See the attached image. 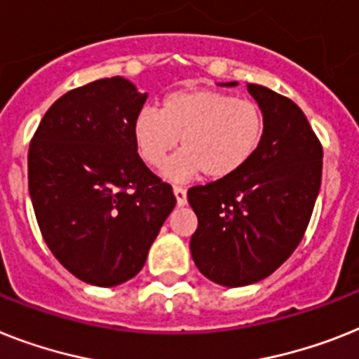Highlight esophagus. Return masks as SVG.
Segmentation results:
<instances>
[{
  "mask_svg": "<svg viewBox=\"0 0 359 359\" xmlns=\"http://www.w3.org/2000/svg\"><path fill=\"white\" fill-rule=\"evenodd\" d=\"M174 196H176V203L180 207H183L187 203V191L183 187L174 185Z\"/></svg>",
  "mask_w": 359,
  "mask_h": 359,
  "instance_id": "obj_1",
  "label": "esophagus"
}]
</instances>
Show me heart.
<instances>
[{"instance_id":"obj_1","label":"heart","mask_w":359,"mask_h":359,"mask_svg":"<svg viewBox=\"0 0 359 359\" xmlns=\"http://www.w3.org/2000/svg\"><path fill=\"white\" fill-rule=\"evenodd\" d=\"M133 141L150 167L182 150L163 167L170 180L203 172L209 180L236 174L259 152L266 133L264 109L250 99L212 88H185L163 97L159 111L141 108L133 119Z\"/></svg>"}]
</instances>
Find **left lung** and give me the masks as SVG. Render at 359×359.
<instances>
[{"mask_svg": "<svg viewBox=\"0 0 359 359\" xmlns=\"http://www.w3.org/2000/svg\"><path fill=\"white\" fill-rule=\"evenodd\" d=\"M248 91L266 115L259 152L233 176L187 192L198 216L194 264L229 288L266 279L295 251L323 172V147L301 108L264 86L248 84Z\"/></svg>", "mask_w": 359, "mask_h": 359, "instance_id": "obj_1", "label": "left lung"}]
</instances>
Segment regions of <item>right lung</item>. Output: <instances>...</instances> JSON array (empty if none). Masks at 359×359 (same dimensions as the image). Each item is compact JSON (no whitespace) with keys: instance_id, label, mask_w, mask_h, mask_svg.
<instances>
[{"instance_id":"1","label":"right lung","mask_w":359,"mask_h":359,"mask_svg":"<svg viewBox=\"0 0 359 359\" xmlns=\"http://www.w3.org/2000/svg\"><path fill=\"white\" fill-rule=\"evenodd\" d=\"M147 93L123 76L67 91L47 109L29 147V194L58 262L93 286L143 269L176 205L172 187L139 158L133 119Z\"/></svg>"}]
</instances>
